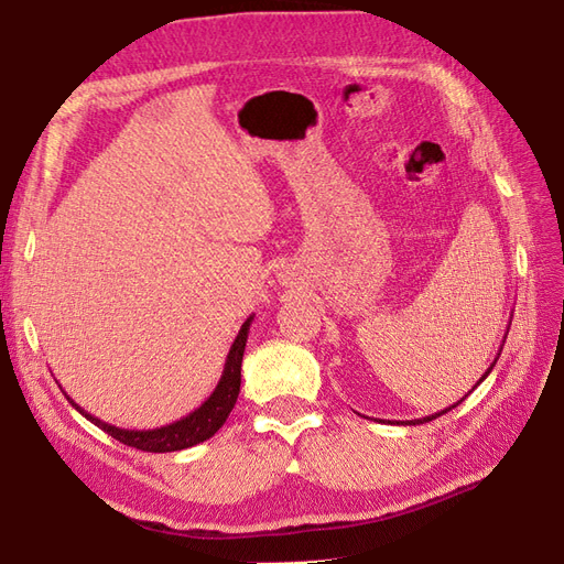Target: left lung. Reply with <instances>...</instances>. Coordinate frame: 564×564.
I'll list each match as a JSON object with an SVG mask.
<instances>
[{"label":"left lung","instance_id":"8db88e82","mask_svg":"<svg viewBox=\"0 0 564 564\" xmlns=\"http://www.w3.org/2000/svg\"><path fill=\"white\" fill-rule=\"evenodd\" d=\"M508 329H510V322H508ZM506 336H508V332H506ZM506 336H503V344H506ZM501 350H503V348H499V355H501ZM499 355H497V357H494V362H491V365H489V369L485 371V377H482L480 381H477V383L473 386V390H475L477 386H480V383H482V381H485V379L489 377V373H491V369H494V365H497V360H499ZM473 390H470V392H473ZM466 398H468V395H466ZM466 398H460V400H458L456 404H452V406H447V409H442V412H437V414H431V416H423V419H414V421H406L404 425H419V423H425V421H433V419H437V416H442V414H447V412H452V409H454V406H458V404H460V402H464Z\"/></svg>","mask_w":564,"mask_h":564}]
</instances>
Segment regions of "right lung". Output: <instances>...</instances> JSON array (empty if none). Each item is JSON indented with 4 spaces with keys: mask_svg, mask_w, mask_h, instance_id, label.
Segmentation results:
<instances>
[{
    "mask_svg": "<svg viewBox=\"0 0 564 564\" xmlns=\"http://www.w3.org/2000/svg\"><path fill=\"white\" fill-rule=\"evenodd\" d=\"M251 322H253V315H249L245 319V324L240 327V334L235 336L230 352L226 357L224 373H220V381L214 388L212 395L204 400L195 409V412H191L174 423L160 425V429H152V431L117 429V425H110L106 421H100L98 416H91L87 409H82L70 395H67V392H65V398L84 419H89L94 425H98L100 431H106L108 435H112L115 440H119L127 447H135L141 452H155V454L181 452L187 447H195V445H199V442L209 440L220 429V425L226 423L228 414L232 412V406L237 402V395H240L242 357H245V346H247Z\"/></svg>",
    "mask_w": 564,
    "mask_h": 564,
    "instance_id": "obj_1",
    "label": "right lung"
}]
</instances>
